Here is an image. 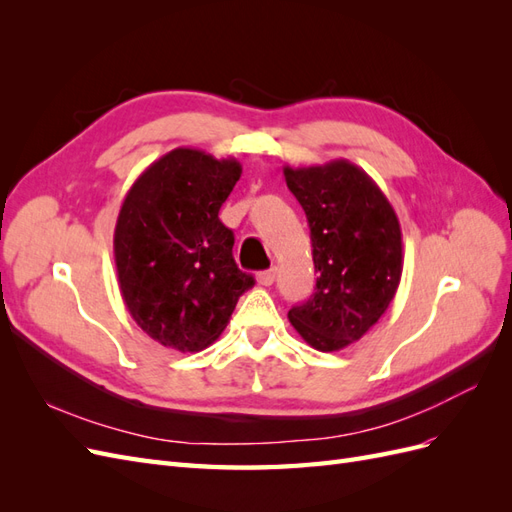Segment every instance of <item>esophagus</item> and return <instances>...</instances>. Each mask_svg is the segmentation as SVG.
<instances>
[{"mask_svg":"<svg viewBox=\"0 0 512 512\" xmlns=\"http://www.w3.org/2000/svg\"><path fill=\"white\" fill-rule=\"evenodd\" d=\"M256 280L260 286H271L275 282V269H267V271H260L256 275Z\"/></svg>","mask_w":512,"mask_h":512,"instance_id":"esophagus-1","label":"esophagus"}]
</instances>
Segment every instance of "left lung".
Segmentation results:
<instances>
[{
    "mask_svg": "<svg viewBox=\"0 0 512 512\" xmlns=\"http://www.w3.org/2000/svg\"><path fill=\"white\" fill-rule=\"evenodd\" d=\"M312 232L316 292L288 320L320 352L350 346L389 309L404 269L401 226L389 198L348 160L284 166Z\"/></svg>",
    "mask_w": 512,
    "mask_h": 512,
    "instance_id": "1",
    "label": "left lung"
}]
</instances>
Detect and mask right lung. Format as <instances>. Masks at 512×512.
Instances as JSON below:
<instances>
[{
    "mask_svg": "<svg viewBox=\"0 0 512 512\" xmlns=\"http://www.w3.org/2000/svg\"><path fill=\"white\" fill-rule=\"evenodd\" d=\"M239 177L235 158L177 147L149 164L123 198L113 237L121 297L138 327L166 348L213 344L254 286L232 258V230L218 218Z\"/></svg>",
    "mask_w": 512,
    "mask_h": 512,
    "instance_id": "obj_1",
    "label": "right lung"
}]
</instances>
